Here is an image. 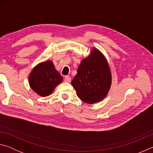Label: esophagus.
I'll list each match as a JSON object with an SVG mask.
<instances>
[{
  "label": "esophagus",
  "mask_w": 153,
  "mask_h": 153,
  "mask_svg": "<svg viewBox=\"0 0 153 153\" xmlns=\"http://www.w3.org/2000/svg\"><path fill=\"white\" fill-rule=\"evenodd\" d=\"M65 82H71V77L69 76H65L64 78Z\"/></svg>",
  "instance_id": "esophagus-1"
}]
</instances>
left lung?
Here are the masks:
<instances>
[{"label":"left lung","instance_id":"left-lung-1","mask_svg":"<svg viewBox=\"0 0 153 153\" xmlns=\"http://www.w3.org/2000/svg\"><path fill=\"white\" fill-rule=\"evenodd\" d=\"M112 83L109 65L98 49L92 48L90 55L83 59L71 85L85 102L93 104L107 97Z\"/></svg>","mask_w":153,"mask_h":153}]
</instances>
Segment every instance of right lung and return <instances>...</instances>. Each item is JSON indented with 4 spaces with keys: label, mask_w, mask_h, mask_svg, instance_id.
<instances>
[{
    "label": "right lung",
    "mask_w": 153,
    "mask_h": 153,
    "mask_svg": "<svg viewBox=\"0 0 153 153\" xmlns=\"http://www.w3.org/2000/svg\"><path fill=\"white\" fill-rule=\"evenodd\" d=\"M62 81L63 77L51 60L38 63L31 71L28 77L31 88L43 97L50 95Z\"/></svg>",
    "instance_id": "add662e5"
}]
</instances>
